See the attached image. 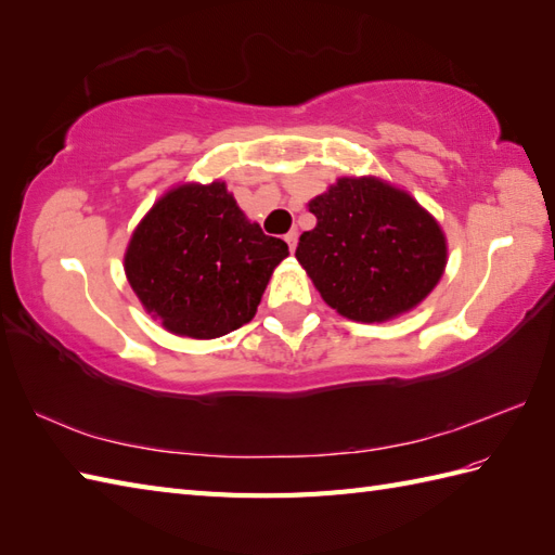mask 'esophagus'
Segmentation results:
<instances>
[{
    "label": "esophagus",
    "mask_w": 555,
    "mask_h": 555,
    "mask_svg": "<svg viewBox=\"0 0 555 555\" xmlns=\"http://www.w3.org/2000/svg\"><path fill=\"white\" fill-rule=\"evenodd\" d=\"M284 241L288 243V247H291V253L296 250V245H298V231H288L286 235H284Z\"/></svg>",
    "instance_id": "esophagus-1"
}]
</instances>
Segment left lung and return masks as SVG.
<instances>
[{"instance_id":"8db88e82","label":"left lung","mask_w":555,"mask_h":555,"mask_svg":"<svg viewBox=\"0 0 555 555\" xmlns=\"http://www.w3.org/2000/svg\"><path fill=\"white\" fill-rule=\"evenodd\" d=\"M317 227L296 257L326 305L356 322H386L429 296L446 267L439 223L376 179H338L310 203Z\"/></svg>"}]
</instances>
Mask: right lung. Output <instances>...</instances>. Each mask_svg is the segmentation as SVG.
<instances>
[{
	"label": "right lung",
	"mask_w": 555,
	"mask_h": 555,
	"mask_svg": "<svg viewBox=\"0 0 555 555\" xmlns=\"http://www.w3.org/2000/svg\"><path fill=\"white\" fill-rule=\"evenodd\" d=\"M288 245L245 219L227 185H181L140 221L126 276L145 310L173 334L217 338L257 312Z\"/></svg>",
	"instance_id": "1"
}]
</instances>
